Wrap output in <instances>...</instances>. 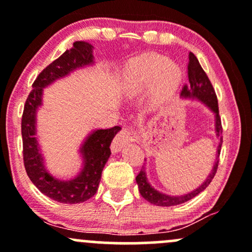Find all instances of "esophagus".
<instances>
[{"label":"esophagus","mask_w":252,"mask_h":252,"mask_svg":"<svg viewBox=\"0 0 252 252\" xmlns=\"http://www.w3.org/2000/svg\"><path fill=\"white\" fill-rule=\"evenodd\" d=\"M129 141H132L130 137V131L128 129L123 128L120 132L116 135V137L114 138L111 144V150L112 153H118L121 149L123 148V146L126 143H128Z\"/></svg>","instance_id":"esophagus-1"}]
</instances>
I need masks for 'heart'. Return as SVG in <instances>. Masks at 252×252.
Segmentation results:
<instances>
[{
    "mask_svg": "<svg viewBox=\"0 0 252 252\" xmlns=\"http://www.w3.org/2000/svg\"><path fill=\"white\" fill-rule=\"evenodd\" d=\"M182 71L178 63L158 54H142L126 63L122 80V92L132 97L142 94L152 87V100L162 104L178 90Z\"/></svg>",
    "mask_w": 252,
    "mask_h": 252,
    "instance_id": "obj_1",
    "label": "heart"
}]
</instances>
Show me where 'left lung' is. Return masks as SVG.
Segmentation results:
<instances>
[{"label": "left lung", "mask_w": 252, "mask_h": 252, "mask_svg": "<svg viewBox=\"0 0 252 252\" xmlns=\"http://www.w3.org/2000/svg\"><path fill=\"white\" fill-rule=\"evenodd\" d=\"M189 85H185L181 91V98H189V99H198L199 102L209 108L211 111L215 114L216 118V135L217 138L219 140V144L217 147V154H216V161L213 164V168L211 170L209 176L206 178L198 189H195L192 192L187 193V194L182 195H169L166 193L160 192V190L155 189L152 185L149 184L148 179H147L146 167L142 166V169L140 170L138 175L136 176V182H137L138 190H140L141 195L149 201L150 204L156 205V206H175V205L184 204V202L190 200L194 196H196L199 193L206 189L211 184L212 179L215 178L217 168H218L219 163V154H220V148L222 143V128H221V121L219 117V109H218V100H217V96L215 89H213L212 84H211L209 77L202 70V67L199 63L198 59L192 52L189 54Z\"/></svg>", "instance_id": "obj_1"}]
</instances>
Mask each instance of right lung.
Masks as SVG:
<instances>
[{"label":"right lung","instance_id":"right-lung-1","mask_svg":"<svg viewBox=\"0 0 252 252\" xmlns=\"http://www.w3.org/2000/svg\"><path fill=\"white\" fill-rule=\"evenodd\" d=\"M94 46L86 41H76L57 60L50 63L33 83V90L26 100L22 115L21 132L24 142V162L27 175L40 192L63 204H80L96 194L100 176L111 152L112 138L121 126L97 129L86 136L79 153L83 158L80 172L70 180L54 178L48 173L40 152L36 134V111L42 105L43 89L85 66L94 65Z\"/></svg>","mask_w":252,"mask_h":252}]
</instances>
